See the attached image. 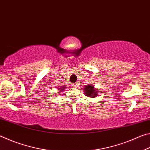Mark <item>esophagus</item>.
Wrapping results in <instances>:
<instances>
[{
    "instance_id": "34e87169",
    "label": "esophagus",
    "mask_w": 150,
    "mask_h": 150,
    "mask_svg": "<svg viewBox=\"0 0 150 150\" xmlns=\"http://www.w3.org/2000/svg\"><path fill=\"white\" fill-rule=\"evenodd\" d=\"M77 83H75V84H73V87H77Z\"/></svg>"
}]
</instances>
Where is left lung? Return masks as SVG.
Instances as JSON below:
<instances>
[{
	"mask_svg": "<svg viewBox=\"0 0 150 150\" xmlns=\"http://www.w3.org/2000/svg\"><path fill=\"white\" fill-rule=\"evenodd\" d=\"M84 93L85 96L90 98H95L98 96V91L93 85H86L84 87Z\"/></svg>",
	"mask_w": 150,
	"mask_h": 150,
	"instance_id": "8db88e82",
	"label": "left lung"
}]
</instances>
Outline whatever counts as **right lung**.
Listing matches in <instances>:
<instances>
[{
  "mask_svg": "<svg viewBox=\"0 0 150 150\" xmlns=\"http://www.w3.org/2000/svg\"><path fill=\"white\" fill-rule=\"evenodd\" d=\"M67 87L66 86H62V87H60L59 88H58V91L60 93L63 92V91H65V89H67Z\"/></svg>",
  "mask_w": 150,
  "mask_h": 150,
  "instance_id": "1",
  "label": "right lung"
}]
</instances>
